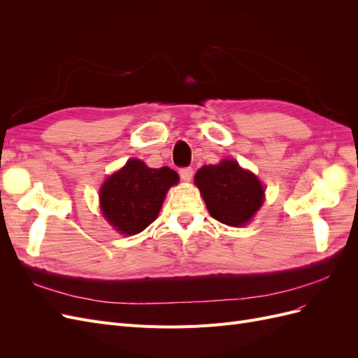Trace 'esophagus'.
I'll return each instance as SVG.
<instances>
[{"instance_id": "1", "label": "esophagus", "mask_w": 358, "mask_h": 358, "mask_svg": "<svg viewBox=\"0 0 358 358\" xmlns=\"http://www.w3.org/2000/svg\"><path fill=\"white\" fill-rule=\"evenodd\" d=\"M192 175H194V170L191 167H183L179 170V176L183 182H189L192 179Z\"/></svg>"}]
</instances>
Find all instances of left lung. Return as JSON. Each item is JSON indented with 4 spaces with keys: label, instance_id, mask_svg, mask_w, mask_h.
<instances>
[{
    "label": "left lung",
    "instance_id": "8db88e82",
    "mask_svg": "<svg viewBox=\"0 0 358 358\" xmlns=\"http://www.w3.org/2000/svg\"><path fill=\"white\" fill-rule=\"evenodd\" d=\"M194 182L209 213L216 221L230 227L245 225L264 201L262 182L251 171L241 169L234 159L203 166Z\"/></svg>",
    "mask_w": 358,
    "mask_h": 358
}]
</instances>
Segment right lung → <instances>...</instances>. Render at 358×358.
Returning a JSON list of instances; mask_svg holds the SVG:
<instances>
[{
	"instance_id": "add662e5",
	"label": "right lung",
	"mask_w": 358,
	"mask_h": 358,
	"mask_svg": "<svg viewBox=\"0 0 358 358\" xmlns=\"http://www.w3.org/2000/svg\"><path fill=\"white\" fill-rule=\"evenodd\" d=\"M178 182L175 170L149 169L143 161L129 159L101 187L100 203L104 218L122 234L143 231L157 220L169 188Z\"/></svg>"
}]
</instances>
